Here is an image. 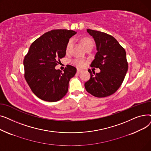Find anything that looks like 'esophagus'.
<instances>
[{
	"mask_svg": "<svg viewBox=\"0 0 151 151\" xmlns=\"http://www.w3.org/2000/svg\"><path fill=\"white\" fill-rule=\"evenodd\" d=\"M82 71H83V70H81V69H80V68H78V69H77V72H78V73H81V72H82Z\"/></svg>",
	"mask_w": 151,
	"mask_h": 151,
	"instance_id": "34e87169",
	"label": "esophagus"
}]
</instances>
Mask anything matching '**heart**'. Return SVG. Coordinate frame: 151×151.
<instances>
[{"label":"heart","mask_w":151,"mask_h":151,"mask_svg":"<svg viewBox=\"0 0 151 151\" xmlns=\"http://www.w3.org/2000/svg\"><path fill=\"white\" fill-rule=\"evenodd\" d=\"M93 43V42H92V40L89 38H84L82 40V43H83V45L84 47L85 46H86L87 45H88L89 43ZM72 43H73V40L71 39L67 43V46H66V51H68L70 49V47H71V46H72ZM73 63H75V65H76L78 67H83L84 64L83 61H82L81 60H78V59L75 60L73 61Z\"/></svg>","instance_id":"1"}]
</instances>
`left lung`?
Instances as JSON below:
<instances>
[{"label":"left lung","instance_id":"8db88e82","mask_svg":"<svg viewBox=\"0 0 151 151\" xmlns=\"http://www.w3.org/2000/svg\"><path fill=\"white\" fill-rule=\"evenodd\" d=\"M96 42L97 53L91 67L99 68L100 73L90 69V80L85 83L86 90L96 97H105L117 91L128 70L124 48L111 35L101 32L87 29Z\"/></svg>","mask_w":151,"mask_h":151}]
</instances>
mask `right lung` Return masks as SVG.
<instances>
[{
  "label": "right lung",
  "mask_w": 151,
  "mask_h": 151,
  "mask_svg": "<svg viewBox=\"0 0 151 151\" xmlns=\"http://www.w3.org/2000/svg\"><path fill=\"white\" fill-rule=\"evenodd\" d=\"M76 34L71 30H52L30 45L23 62L24 76L32 91L41 100L57 101L67 93L69 81L76 68L67 65L62 72L55 67L65 56L67 43Z\"/></svg>",
  "instance_id": "obj_1"
}]
</instances>
